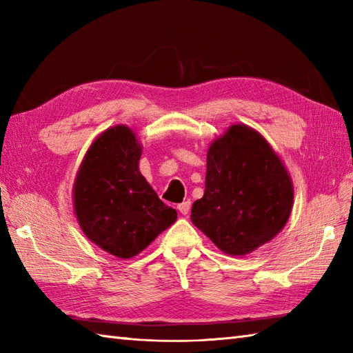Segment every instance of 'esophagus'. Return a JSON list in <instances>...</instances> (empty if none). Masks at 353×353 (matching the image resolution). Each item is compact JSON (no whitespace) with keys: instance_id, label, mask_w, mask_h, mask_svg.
I'll return each mask as SVG.
<instances>
[{"instance_id":"1","label":"esophagus","mask_w":353,"mask_h":353,"mask_svg":"<svg viewBox=\"0 0 353 353\" xmlns=\"http://www.w3.org/2000/svg\"><path fill=\"white\" fill-rule=\"evenodd\" d=\"M190 208H191V201H190V200H186V201H183V203H181V205L177 206L179 212H181L182 215H188Z\"/></svg>"}]
</instances>
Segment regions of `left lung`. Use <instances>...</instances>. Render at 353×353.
Wrapping results in <instances>:
<instances>
[{"mask_svg": "<svg viewBox=\"0 0 353 353\" xmlns=\"http://www.w3.org/2000/svg\"><path fill=\"white\" fill-rule=\"evenodd\" d=\"M294 190L279 156L256 130L234 124L208 150L203 197L191 221L219 249L252 253L287 224Z\"/></svg>", "mask_w": 353, "mask_h": 353, "instance_id": "8db88e82", "label": "left lung"}]
</instances>
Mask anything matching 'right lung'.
<instances>
[{
    "label": "right lung",
    "mask_w": 353,
    "mask_h": 353,
    "mask_svg": "<svg viewBox=\"0 0 353 353\" xmlns=\"http://www.w3.org/2000/svg\"><path fill=\"white\" fill-rule=\"evenodd\" d=\"M141 154L133 130L110 127L89 147L72 188L83 234L121 259L137 256L177 219L141 174Z\"/></svg>",
    "instance_id": "add662e5"
}]
</instances>
